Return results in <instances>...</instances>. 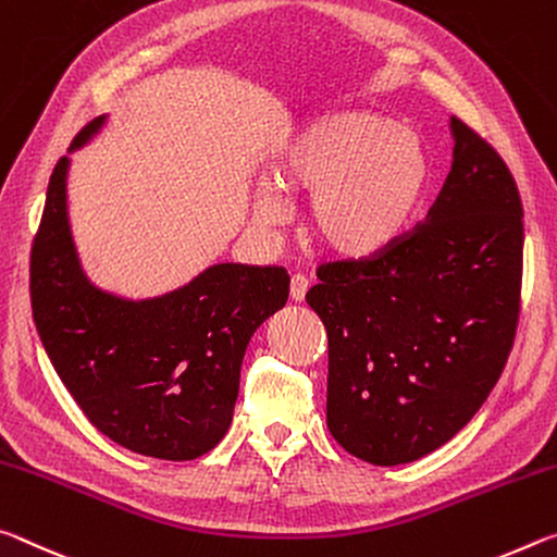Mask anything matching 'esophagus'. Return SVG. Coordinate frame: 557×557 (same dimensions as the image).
<instances>
[{"instance_id":"obj_1","label":"esophagus","mask_w":557,"mask_h":557,"mask_svg":"<svg viewBox=\"0 0 557 557\" xmlns=\"http://www.w3.org/2000/svg\"><path fill=\"white\" fill-rule=\"evenodd\" d=\"M306 294H308V278L296 273V276L290 278V298H294L296 304H300V300H306Z\"/></svg>"}]
</instances>
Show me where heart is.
I'll return each instance as SVG.
<instances>
[{
    "label": "heart",
    "instance_id": "heart-1",
    "mask_svg": "<svg viewBox=\"0 0 557 557\" xmlns=\"http://www.w3.org/2000/svg\"><path fill=\"white\" fill-rule=\"evenodd\" d=\"M430 182L422 138L392 117L343 108L300 125L281 145L253 197L263 226L286 219L284 195H311L306 234L341 259H370L405 232Z\"/></svg>",
    "mask_w": 557,
    "mask_h": 557
}]
</instances>
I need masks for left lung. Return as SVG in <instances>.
Here are the masks:
<instances>
[{
    "instance_id": "1",
    "label": "left lung",
    "mask_w": 557,
    "mask_h": 557,
    "mask_svg": "<svg viewBox=\"0 0 557 557\" xmlns=\"http://www.w3.org/2000/svg\"><path fill=\"white\" fill-rule=\"evenodd\" d=\"M451 168L430 214L375 259L318 269L327 430L375 467L426 457L471 422L513 345L523 207L506 162L449 117Z\"/></svg>"
}]
</instances>
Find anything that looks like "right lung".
I'll return each mask as SVG.
<instances>
[{
    "label": "right lung",
    "mask_w": 557,
    "mask_h": 557,
    "mask_svg": "<svg viewBox=\"0 0 557 557\" xmlns=\"http://www.w3.org/2000/svg\"><path fill=\"white\" fill-rule=\"evenodd\" d=\"M90 121L57 162L32 246V313L53 370L100 434L143 457L189 461L222 442L257 327L288 300L281 267L214 263L162 296L98 288L69 222L71 152L100 133Z\"/></svg>",
    "instance_id": "1"
}]
</instances>
